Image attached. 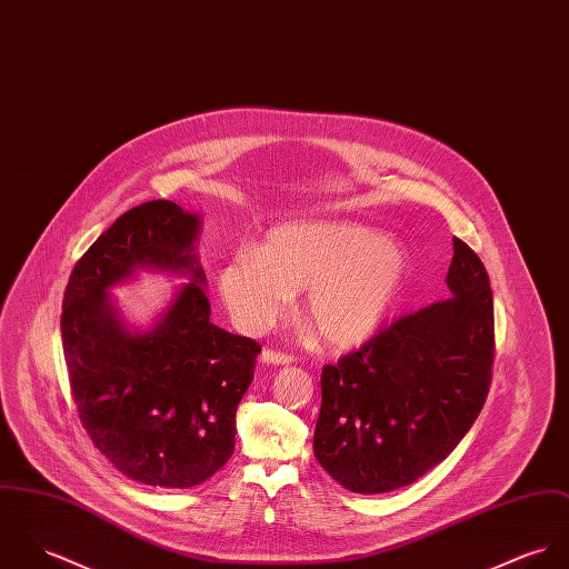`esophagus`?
Returning a JSON list of instances; mask_svg holds the SVG:
<instances>
[{"label": "esophagus", "instance_id": "1", "mask_svg": "<svg viewBox=\"0 0 569 569\" xmlns=\"http://www.w3.org/2000/svg\"><path fill=\"white\" fill-rule=\"evenodd\" d=\"M259 362L261 365H277V367H286V365H292L295 358L288 356V353H279V351H270V349H263L261 356H259Z\"/></svg>", "mask_w": 569, "mask_h": 569}]
</instances>
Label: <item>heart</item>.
I'll return each mask as SVG.
<instances>
[{"mask_svg":"<svg viewBox=\"0 0 569 569\" xmlns=\"http://www.w3.org/2000/svg\"><path fill=\"white\" fill-rule=\"evenodd\" d=\"M410 277L401 242L347 220H295L272 227L257 251L233 254L218 274L233 320L268 329L303 290V315L325 345L353 349L371 340L397 308Z\"/></svg>","mask_w":569,"mask_h":569,"instance_id":"heart-1","label":"heart"}]
</instances>
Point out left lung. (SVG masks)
Masks as SVG:
<instances>
[{
	"instance_id": "left-lung-1",
	"label": "left lung",
	"mask_w": 569,
	"mask_h": 569,
	"mask_svg": "<svg viewBox=\"0 0 569 569\" xmlns=\"http://www.w3.org/2000/svg\"><path fill=\"white\" fill-rule=\"evenodd\" d=\"M445 281L449 299L395 320L322 369L315 456L353 493H388L426 476L485 406L493 292L485 263L458 238Z\"/></svg>"
}]
</instances>
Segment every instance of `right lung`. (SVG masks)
<instances>
[{"instance_id":"obj_1","label":"right lung","mask_w":569,"mask_h":569,"mask_svg":"<svg viewBox=\"0 0 569 569\" xmlns=\"http://www.w3.org/2000/svg\"><path fill=\"white\" fill-rule=\"evenodd\" d=\"M200 229V213L172 200L143 202L82 254L64 290L61 336L80 421L124 476L161 489H190L227 465L261 351L209 320ZM139 269L189 279L148 330L127 326L110 297Z\"/></svg>"}]
</instances>
